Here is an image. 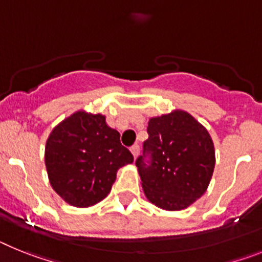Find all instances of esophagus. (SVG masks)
<instances>
[{"mask_svg":"<svg viewBox=\"0 0 262 262\" xmlns=\"http://www.w3.org/2000/svg\"><path fill=\"white\" fill-rule=\"evenodd\" d=\"M130 151L132 154H133L134 158H137L138 154H140V146H138V145H133V146L130 147Z\"/></svg>","mask_w":262,"mask_h":262,"instance_id":"34e87169","label":"esophagus"}]
</instances>
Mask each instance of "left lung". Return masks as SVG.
Instances as JSON below:
<instances>
[{
    "label": "left lung",
    "mask_w": 262,
    "mask_h": 262,
    "mask_svg": "<svg viewBox=\"0 0 262 262\" xmlns=\"http://www.w3.org/2000/svg\"><path fill=\"white\" fill-rule=\"evenodd\" d=\"M147 134L144 154L136 161L145 195L162 210H185L210 185L215 167L212 138L181 109L150 118Z\"/></svg>",
    "instance_id": "8db88e82"
}]
</instances>
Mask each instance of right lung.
Masks as SVG:
<instances>
[{"label": "right lung", "instance_id": "1", "mask_svg": "<svg viewBox=\"0 0 262 262\" xmlns=\"http://www.w3.org/2000/svg\"><path fill=\"white\" fill-rule=\"evenodd\" d=\"M133 162L105 116L77 111L52 129L45 149L51 187L74 207L99 203L111 192L117 170Z\"/></svg>", "mask_w": 262, "mask_h": 262}]
</instances>
